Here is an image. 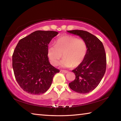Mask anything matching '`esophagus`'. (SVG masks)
Returning <instances> with one entry per match:
<instances>
[{
	"label": "esophagus",
	"instance_id": "esophagus-1",
	"mask_svg": "<svg viewBox=\"0 0 121 121\" xmlns=\"http://www.w3.org/2000/svg\"><path fill=\"white\" fill-rule=\"evenodd\" d=\"M61 72L64 73H67L68 72V71H67V70H61Z\"/></svg>",
	"mask_w": 121,
	"mask_h": 121
}]
</instances>
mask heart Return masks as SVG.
I'll use <instances>...</instances> for the list:
<instances>
[{
    "label": "heart",
    "mask_w": 121,
    "mask_h": 121,
    "mask_svg": "<svg viewBox=\"0 0 121 121\" xmlns=\"http://www.w3.org/2000/svg\"><path fill=\"white\" fill-rule=\"evenodd\" d=\"M87 45L85 41L76 37L67 35L58 38L55 45L49 46L48 56L51 64L56 65L62 58L63 67H77L83 62L87 53Z\"/></svg>",
    "instance_id": "1"
}]
</instances>
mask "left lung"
Listing matches in <instances>:
<instances>
[{
  "label": "left lung",
  "instance_id": "left-lung-1",
  "mask_svg": "<svg viewBox=\"0 0 121 121\" xmlns=\"http://www.w3.org/2000/svg\"><path fill=\"white\" fill-rule=\"evenodd\" d=\"M79 36L87 45V53L80 65L72 70L76 76L69 83L71 90L79 93H87L99 85L106 69V55L102 42L90 32L81 30L67 31Z\"/></svg>",
  "mask_w": 121,
  "mask_h": 121
}]
</instances>
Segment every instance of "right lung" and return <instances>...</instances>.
Wrapping results in <instances>:
<instances>
[{
	"instance_id": "right-lung-1",
	"label": "right lung",
	"mask_w": 121,
	"mask_h": 121,
	"mask_svg": "<svg viewBox=\"0 0 121 121\" xmlns=\"http://www.w3.org/2000/svg\"><path fill=\"white\" fill-rule=\"evenodd\" d=\"M58 34L54 31L37 30L19 40L12 56L15 79L24 91L38 95L52 84L59 69L50 64L48 56L50 42Z\"/></svg>"
}]
</instances>
